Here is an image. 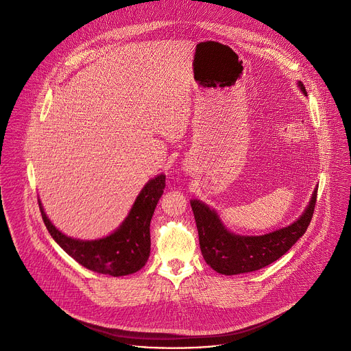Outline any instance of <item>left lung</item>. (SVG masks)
I'll use <instances>...</instances> for the list:
<instances>
[{
    "mask_svg": "<svg viewBox=\"0 0 351 351\" xmlns=\"http://www.w3.org/2000/svg\"><path fill=\"white\" fill-rule=\"evenodd\" d=\"M298 87L307 94L302 82H298ZM315 203L317 189L306 211L295 222L261 236H240L229 232L217 211L199 199H191L190 206L198 230L199 248L206 263L218 274L239 275L258 271L287 253L291 245L306 233Z\"/></svg>",
    "mask_w": 351,
    "mask_h": 351,
    "instance_id": "left-lung-1",
    "label": "left lung"
}]
</instances>
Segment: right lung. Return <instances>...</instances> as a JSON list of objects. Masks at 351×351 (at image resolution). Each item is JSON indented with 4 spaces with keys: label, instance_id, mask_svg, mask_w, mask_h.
<instances>
[{
    "label": "right lung",
    "instance_id": "add662e5",
    "mask_svg": "<svg viewBox=\"0 0 351 351\" xmlns=\"http://www.w3.org/2000/svg\"><path fill=\"white\" fill-rule=\"evenodd\" d=\"M164 189V173L148 180L122 225L110 236L97 240H80L64 234L48 219L40 199L38 207L49 234L66 254L97 274L125 276L141 269L149 257V222Z\"/></svg>",
    "mask_w": 351,
    "mask_h": 351
}]
</instances>
